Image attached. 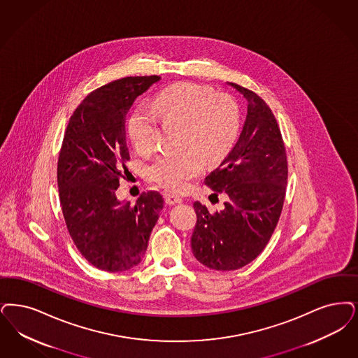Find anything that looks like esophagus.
<instances>
[{"mask_svg": "<svg viewBox=\"0 0 358 358\" xmlns=\"http://www.w3.org/2000/svg\"><path fill=\"white\" fill-rule=\"evenodd\" d=\"M164 197H165L166 203H169V205H174V203L182 202V199H181L180 196H176V194H172V193H165Z\"/></svg>", "mask_w": 358, "mask_h": 358, "instance_id": "esophagus-1", "label": "esophagus"}]
</instances>
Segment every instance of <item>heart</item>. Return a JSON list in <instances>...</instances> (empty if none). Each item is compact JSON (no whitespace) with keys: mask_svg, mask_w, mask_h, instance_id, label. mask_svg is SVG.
<instances>
[{"mask_svg":"<svg viewBox=\"0 0 358 358\" xmlns=\"http://www.w3.org/2000/svg\"><path fill=\"white\" fill-rule=\"evenodd\" d=\"M159 118L186 125L185 146L192 148L184 153L159 155L146 168L150 181L173 192L185 190L192 180L205 172L203 152L212 161L227 156L240 133L236 101L193 83H180L162 90L153 101V108L143 106L130 115L129 138L138 153L153 150Z\"/></svg>","mask_w":358,"mask_h":358,"instance_id":"b5f03b06","label":"heart"}]
</instances>
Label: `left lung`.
<instances>
[{
	"mask_svg": "<svg viewBox=\"0 0 358 358\" xmlns=\"http://www.w3.org/2000/svg\"><path fill=\"white\" fill-rule=\"evenodd\" d=\"M230 85L248 101L246 121L231 152L205 178L213 194L227 193L228 201L215 213L193 203L192 250L215 271L240 269L265 249L282 212L287 181L285 143L271 108L255 92Z\"/></svg>",
	"mask_w": 358,
	"mask_h": 358,
	"instance_id": "8db88e82",
	"label": "left lung"
}]
</instances>
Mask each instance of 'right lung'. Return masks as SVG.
Returning a JSON list of instances; mask_svg holds the SVG:
<instances>
[{"instance_id":"1","label":"right lung","mask_w":358,"mask_h":358,"mask_svg":"<svg viewBox=\"0 0 358 358\" xmlns=\"http://www.w3.org/2000/svg\"><path fill=\"white\" fill-rule=\"evenodd\" d=\"M161 80L136 76L89 93L69 120L57 164L59 203L68 231L89 264L105 272L138 265L164 208L158 192L141 193L134 205L115 190L130 159L125 121L134 100Z\"/></svg>"}]
</instances>
